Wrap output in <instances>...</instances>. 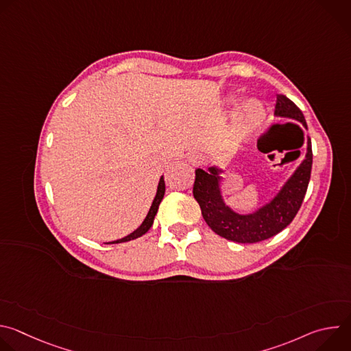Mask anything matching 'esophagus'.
Wrapping results in <instances>:
<instances>
[{"label":"esophagus","instance_id":"obj_1","mask_svg":"<svg viewBox=\"0 0 351 351\" xmlns=\"http://www.w3.org/2000/svg\"><path fill=\"white\" fill-rule=\"evenodd\" d=\"M189 162L191 164V165H194V167H198V165H203L204 162H206V157L202 154V153H191V154H189Z\"/></svg>","mask_w":351,"mask_h":351}]
</instances>
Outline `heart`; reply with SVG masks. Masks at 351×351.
Returning a JSON list of instances; mask_svg holds the SVG:
<instances>
[{"mask_svg":"<svg viewBox=\"0 0 351 351\" xmlns=\"http://www.w3.org/2000/svg\"><path fill=\"white\" fill-rule=\"evenodd\" d=\"M234 97L228 98V103L233 104ZM265 108L257 98H248L243 101L233 114V126L239 133H248L256 129L264 119Z\"/></svg>","mask_w":351,"mask_h":351,"instance_id":"heart-1","label":"heart"}]
</instances>
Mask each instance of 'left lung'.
<instances>
[{"instance_id":"8db88e82","label":"left lung","mask_w":351,"mask_h":351,"mask_svg":"<svg viewBox=\"0 0 351 351\" xmlns=\"http://www.w3.org/2000/svg\"><path fill=\"white\" fill-rule=\"evenodd\" d=\"M275 117L297 121L307 129L303 112L283 94L276 95ZM311 167L313 148L311 138L307 137V153L302 164L271 202L252 214H239L225 204L221 191V173L223 171L218 167H210L207 172L199 168L195 169L193 195L202 208L204 221L217 234L236 243H257L278 234L294 219L303 204Z\"/></svg>"}]
</instances>
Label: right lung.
I'll list each match as a JSON object with an SVG mask.
<instances>
[{
  "instance_id": "1",
  "label": "right lung",
  "mask_w": 351,
  "mask_h": 351,
  "mask_svg": "<svg viewBox=\"0 0 351 351\" xmlns=\"http://www.w3.org/2000/svg\"><path fill=\"white\" fill-rule=\"evenodd\" d=\"M164 194H165V182H164V176H161V178H160V182H158V187H157V194H156V197H154V199H153V204H152V207H149L148 214H147V217L144 218V221L141 222V225H140L134 232H132L130 234H128V236H125V237H122V239H119V240L111 241V243L114 244V243H123V241H129V240L137 239V237L143 236L144 233H147V232H148V229L153 226L154 218H156V215H157V211H158L160 203L162 202V198H164Z\"/></svg>"
}]
</instances>
